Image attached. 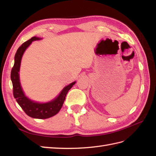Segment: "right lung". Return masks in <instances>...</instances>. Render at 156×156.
<instances>
[{"instance_id": "add662e5", "label": "right lung", "mask_w": 156, "mask_h": 156, "mask_svg": "<svg viewBox=\"0 0 156 156\" xmlns=\"http://www.w3.org/2000/svg\"><path fill=\"white\" fill-rule=\"evenodd\" d=\"M39 39H40V38L33 37L28 41L23 43L18 48L15 55V64L11 69V78L12 83L13 96H14V98H16V101L20 107L29 117L43 119L51 117L58 113L62 107L68 90L73 87L76 82L66 86L57 98L48 102H44V103L36 102L31 101L30 99L25 97L19 82V72L21 58L23 53L32 41L39 40Z\"/></svg>"}]
</instances>
